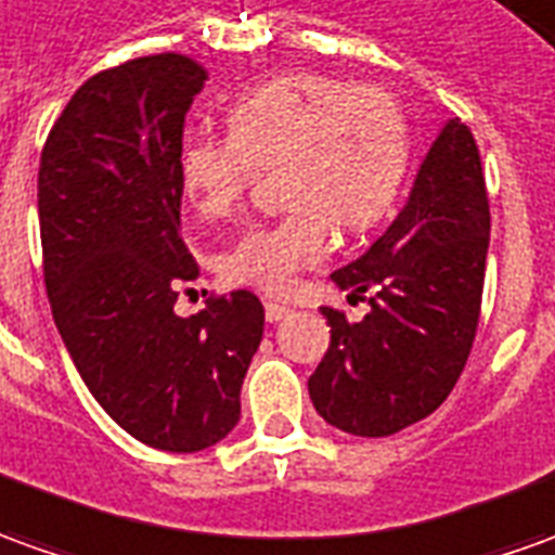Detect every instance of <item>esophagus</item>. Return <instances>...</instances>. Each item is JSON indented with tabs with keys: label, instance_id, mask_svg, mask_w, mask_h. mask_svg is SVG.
Returning a JSON list of instances; mask_svg holds the SVG:
<instances>
[{
	"label": "esophagus",
	"instance_id": "esophagus-1",
	"mask_svg": "<svg viewBox=\"0 0 555 555\" xmlns=\"http://www.w3.org/2000/svg\"><path fill=\"white\" fill-rule=\"evenodd\" d=\"M284 317H289V305H284V301H266V320L269 323H281Z\"/></svg>",
	"mask_w": 555,
	"mask_h": 555
}]
</instances>
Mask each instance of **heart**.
<instances>
[{
  "instance_id": "heart-1",
  "label": "heart",
  "mask_w": 555,
  "mask_h": 555,
  "mask_svg": "<svg viewBox=\"0 0 555 555\" xmlns=\"http://www.w3.org/2000/svg\"><path fill=\"white\" fill-rule=\"evenodd\" d=\"M229 135H190L181 147V183L193 208L227 217L254 181L256 168L281 166L289 211L247 229L220 269L232 281L284 289L296 271L320 262L332 223L362 232L396 202L408 171V124L380 87L299 72L259 83L232 102Z\"/></svg>"
}]
</instances>
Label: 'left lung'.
<instances>
[{
    "label": "left lung",
    "instance_id": "8db88e82",
    "mask_svg": "<svg viewBox=\"0 0 555 555\" xmlns=\"http://www.w3.org/2000/svg\"><path fill=\"white\" fill-rule=\"evenodd\" d=\"M489 250V198L475 135L447 120L416 168L399 217L365 254L332 271L359 323L323 308L326 357L308 380L335 429L384 438L429 416L456 387L475 344Z\"/></svg>",
    "mask_w": 555,
    "mask_h": 555
}]
</instances>
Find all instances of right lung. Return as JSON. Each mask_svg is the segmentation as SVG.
<instances>
[{"label": "right lung", "mask_w": 555, "mask_h": 555, "mask_svg": "<svg viewBox=\"0 0 555 555\" xmlns=\"http://www.w3.org/2000/svg\"><path fill=\"white\" fill-rule=\"evenodd\" d=\"M208 72L181 53L99 72L41 151L38 223L53 323L80 380L135 441L196 453L241 416L266 311L247 289L175 311L196 281L181 238L183 117Z\"/></svg>", "instance_id": "add662e5"}]
</instances>
